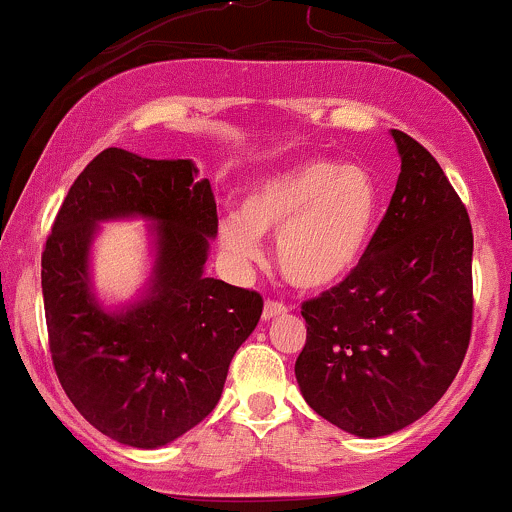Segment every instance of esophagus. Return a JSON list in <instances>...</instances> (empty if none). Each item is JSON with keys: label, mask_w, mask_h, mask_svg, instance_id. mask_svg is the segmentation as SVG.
<instances>
[{"label": "esophagus", "mask_w": 512, "mask_h": 512, "mask_svg": "<svg viewBox=\"0 0 512 512\" xmlns=\"http://www.w3.org/2000/svg\"><path fill=\"white\" fill-rule=\"evenodd\" d=\"M286 313H289V308H286L284 303H279V301H267V303H264L262 317H264V320H272V317H279V315H286Z\"/></svg>", "instance_id": "1"}]
</instances>
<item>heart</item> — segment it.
<instances>
[{
  "label": "heart",
  "mask_w": 512,
  "mask_h": 512,
  "mask_svg": "<svg viewBox=\"0 0 512 512\" xmlns=\"http://www.w3.org/2000/svg\"><path fill=\"white\" fill-rule=\"evenodd\" d=\"M383 195L366 168L310 158L264 178L221 223V248L252 262L257 236L276 233V264L298 289L342 281L366 252L378 226Z\"/></svg>",
  "instance_id": "1"
}]
</instances>
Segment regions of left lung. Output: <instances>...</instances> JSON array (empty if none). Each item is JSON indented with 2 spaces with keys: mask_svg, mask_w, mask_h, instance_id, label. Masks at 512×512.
<instances>
[{
  "mask_svg": "<svg viewBox=\"0 0 512 512\" xmlns=\"http://www.w3.org/2000/svg\"><path fill=\"white\" fill-rule=\"evenodd\" d=\"M402 173L349 274L303 301L296 358L305 402L346 433L378 438L445 395L472 337V223L438 161L392 129Z\"/></svg>",
  "mask_w": 512,
  "mask_h": 512,
  "instance_id": "obj_1",
  "label": "left lung"
}]
</instances>
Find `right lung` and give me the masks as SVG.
Returning a JSON list of instances; mask_svg holds the SVG:
<instances>
[{
  "instance_id": "add662e5",
  "label": "right lung",
  "mask_w": 512,
  "mask_h": 512,
  "mask_svg": "<svg viewBox=\"0 0 512 512\" xmlns=\"http://www.w3.org/2000/svg\"><path fill=\"white\" fill-rule=\"evenodd\" d=\"M144 215L157 227L150 296L105 314L90 293L95 223ZM214 192L192 161L105 149L69 187L43 250L52 366L91 426L132 448H158L211 414L231 358L262 315V296L204 276L216 236Z\"/></svg>"
}]
</instances>
